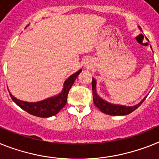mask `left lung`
Masks as SVG:
<instances>
[{
    "mask_svg": "<svg viewBox=\"0 0 159 159\" xmlns=\"http://www.w3.org/2000/svg\"><path fill=\"white\" fill-rule=\"evenodd\" d=\"M92 91H93V100H94V105L102 112L105 113V114L110 115V116H125V115L130 114L131 112H133V111H135L136 109L138 108L140 105L145 99V98L138 104L133 107L122 106V105H116L112 104V103H110V102H107V101L102 99V98H100L99 96L98 95L97 92H96V81L94 77L92 79Z\"/></svg>",
    "mask_w": 159,
    "mask_h": 159,
    "instance_id": "8db88e82",
    "label": "left lung"
}]
</instances>
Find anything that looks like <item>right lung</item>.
<instances>
[{
  "label": "right lung",
  "instance_id": "right-lung-1",
  "mask_svg": "<svg viewBox=\"0 0 159 159\" xmlns=\"http://www.w3.org/2000/svg\"><path fill=\"white\" fill-rule=\"evenodd\" d=\"M82 71V69H80L77 73H73V75L70 76L65 81V83H64L63 90L58 95L56 96V97L47 98V99L43 100L40 102H24L22 100L16 98L10 93H9V94H10L12 100L15 102L16 104L19 106L24 111H26V112L30 113V115H33V116L38 117H42V118H48V117L52 116L57 115L65 106L66 102H67V97L69 90L73 86V82L77 77V76L79 75Z\"/></svg>",
  "mask_w": 159,
  "mask_h": 159
}]
</instances>
